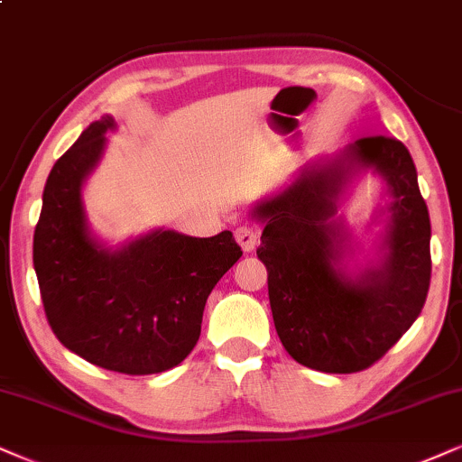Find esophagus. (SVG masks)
<instances>
[{"label": "esophagus", "mask_w": 462, "mask_h": 462, "mask_svg": "<svg viewBox=\"0 0 462 462\" xmlns=\"http://www.w3.org/2000/svg\"><path fill=\"white\" fill-rule=\"evenodd\" d=\"M235 238H236V243L241 245V249L245 251V254H249V251H254L255 247H258V232L249 226L236 227Z\"/></svg>", "instance_id": "1"}]
</instances>
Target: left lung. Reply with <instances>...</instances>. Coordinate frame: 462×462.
<instances>
[{"mask_svg": "<svg viewBox=\"0 0 462 462\" xmlns=\"http://www.w3.org/2000/svg\"><path fill=\"white\" fill-rule=\"evenodd\" d=\"M360 170L384 179L391 202L378 266L352 278L342 266L348 233L336 211ZM251 215L264 224L258 258L274 328L296 362L322 373L365 371L416 322L430 285V219L401 140H356L302 168Z\"/></svg>", "mask_w": 462, "mask_h": 462, "instance_id": "8db88e82", "label": "left lung"}]
</instances>
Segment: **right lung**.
Masks as SVG:
<instances>
[{"instance_id":"obj_1","label":"right lung","mask_w":462,"mask_h":462,"mask_svg":"<svg viewBox=\"0 0 462 462\" xmlns=\"http://www.w3.org/2000/svg\"><path fill=\"white\" fill-rule=\"evenodd\" d=\"M110 115L93 121L46 179L33 268L52 332L102 369L151 375L188 358L204 305L243 251L230 230L211 238L153 230L110 249L91 235L83 183L100 162Z\"/></svg>"}]
</instances>
